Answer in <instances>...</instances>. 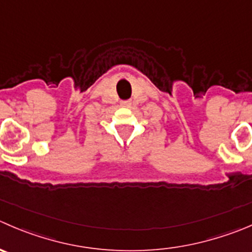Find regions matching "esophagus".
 Masks as SVG:
<instances>
[{"mask_svg":"<svg viewBox=\"0 0 252 252\" xmlns=\"http://www.w3.org/2000/svg\"><path fill=\"white\" fill-rule=\"evenodd\" d=\"M121 104L123 107H129V106H130V101H122Z\"/></svg>","mask_w":252,"mask_h":252,"instance_id":"esophagus-1","label":"esophagus"}]
</instances>
